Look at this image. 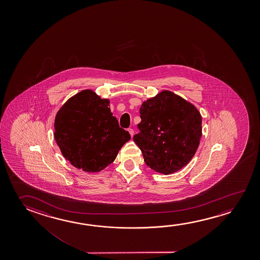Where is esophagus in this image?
Masks as SVG:
<instances>
[{
    "instance_id": "esophagus-1",
    "label": "esophagus",
    "mask_w": 260,
    "mask_h": 260,
    "mask_svg": "<svg viewBox=\"0 0 260 260\" xmlns=\"http://www.w3.org/2000/svg\"><path fill=\"white\" fill-rule=\"evenodd\" d=\"M128 132H129V134H131V136L133 137L134 135V129L132 128H128Z\"/></svg>"
}]
</instances>
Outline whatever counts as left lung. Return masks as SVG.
<instances>
[{
    "instance_id": "obj_1",
    "label": "left lung",
    "mask_w": 260,
    "mask_h": 260,
    "mask_svg": "<svg viewBox=\"0 0 260 260\" xmlns=\"http://www.w3.org/2000/svg\"><path fill=\"white\" fill-rule=\"evenodd\" d=\"M140 132L133 141L144 161L158 173L179 171L196 153L202 135L201 115L196 107L170 90L143 102Z\"/></svg>"
}]
</instances>
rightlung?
Here are the masks:
<instances>
[{
    "instance_id": "obj_1",
    "label": "right lung",
    "mask_w": 260,
    "mask_h": 260,
    "mask_svg": "<svg viewBox=\"0 0 260 260\" xmlns=\"http://www.w3.org/2000/svg\"><path fill=\"white\" fill-rule=\"evenodd\" d=\"M54 139L63 157L79 170L99 172L115 160L131 140L112 116L110 101L83 89L64 103L54 121Z\"/></svg>"
}]
</instances>
